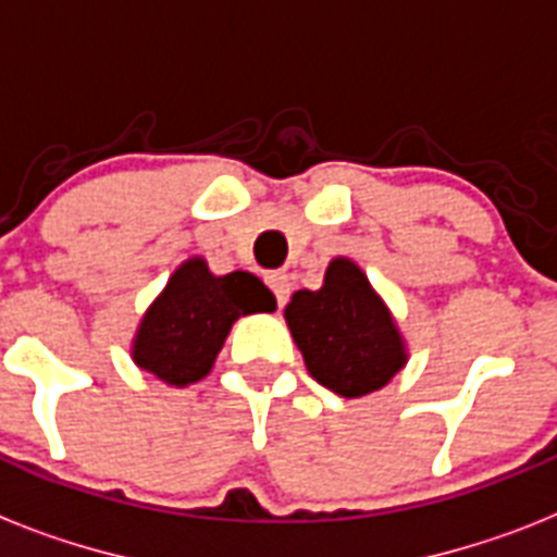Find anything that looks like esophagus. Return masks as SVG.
Wrapping results in <instances>:
<instances>
[{"mask_svg": "<svg viewBox=\"0 0 557 557\" xmlns=\"http://www.w3.org/2000/svg\"><path fill=\"white\" fill-rule=\"evenodd\" d=\"M265 283H269V288L274 292V297H277V306H286L288 294H292V283H288L286 274H283V271H271L269 277H265Z\"/></svg>", "mask_w": 557, "mask_h": 557, "instance_id": "34e87169", "label": "esophagus"}]
</instances>
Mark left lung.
Instances as JSON below:
<instances>
[{"label":"left lung","instance_id":"1","mask_svg":"<svg viewBox=\"0 0 557 557\" xmlns=\"http://www.w3.org/2000/svg\"><path fill=\"white\" fill-rule=\"evenodd\" d=\"M283 314L308 373L345 399L380 391L408 362L394 317L348 257L331 260L320 292H294Z\"/></svg>","mask_w":557,"mask_h":557}]
</instances>
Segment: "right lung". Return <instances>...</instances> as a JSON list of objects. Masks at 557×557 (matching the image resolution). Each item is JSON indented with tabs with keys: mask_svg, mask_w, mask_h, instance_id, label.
Masks as SVG:
<instances>
[{
	"mask_svg": "<svg viewBox=\"0 0 557 557\" xmlns=\"http://www.w3.org/2000/svg\"><path fill=\"white\" fill-rule=\"evenodd\" d=\"M274 308V294L255 274L232 271L218 277L203 257H191L175 269L135 331V366L166 385H191L212 371L235 320Z\"/></svg>",
	"mask_w": 557,
	"mask_h": 557,
	"instance_id": "obj_1",
	"label": "right lung"
}]
</instances>
